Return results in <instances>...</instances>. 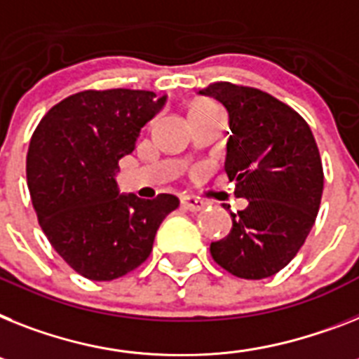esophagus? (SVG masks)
Returning a JSON list of instances; mask_svg holds the SVG:
<instances>
[{
	"mask_svg": "<svg viewBox=\"0 0 359 359\" xmlns=\"http://www.w3.org/2000/svg\"><path fill=\"white\" fill-rule=\"evenodd\" d=\"M182 207L183 209H187V211L198 212V211H201L203 207H205V203H203L201 200H198V198L187 196V198H182Z\"/></svg>",
	"mask_w": 359,
	"mask_h": 359,
	"instance_id": "1",
	"label": "esophagus"
}]
</instances>
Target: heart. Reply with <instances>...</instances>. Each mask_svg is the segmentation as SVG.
I'll return each instance as SVG.
<instances>
[{
    "label": "heart",
    "instance_id": "b5f03b06",
    "mask_svg": "<svg viewBox=\"0 0 359 359\" xmlns=\"http://www.w3.org/2000/svg\"><path fill=\"white\" fill-rule=\"evenodd\" d=\"M211 109H218L212 102H207V100H201L191 108V114H200V111H211Z\"/></svg>",
    "mask_w": 359,
    "mask_h": 359
}]
</instances>
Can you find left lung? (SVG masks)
<instances>
[{
	"instance_id": "obj_1",
	"label": "left lung",
	"mask_w": 359,
	"mask_h": 359,
	"mask_svg": "<svg viewBox=\"0 0 359 359\" xmlns=\"http://www.w3.org/2000/svg\"><path fill=\"white\" fill-rule=\"evenodd\" d=\"M198 95L227 109L231 135L226 172L235 196L229 235L211 242L212 259L240 279L271 277L304 244L319 211L323 165L306 121L264 91L216 82Z\"/></svg>"
}]
</instances>
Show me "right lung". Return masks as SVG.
Listing matches in <instances>:
<instances>
[{"mask_svg": "<svg viewBox=\"0 0 359 359\" xmlns=\"http://www.w3.org/2000/svg\"><path fill=\"white\" fill-rule=\"evenodd\" d=\"M167 104L154 91H80L53 106L32 133L27 185L55 251L86 279L114 280L141 266L180 201L121 194L119 159Z\"/></svg>", "mask_w": 359, "mask_h": 359, "instance_id": "obj_1", "label": "right lung"}]
</instances>
